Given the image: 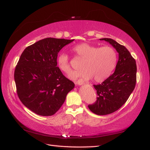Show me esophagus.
<instances>
[{
    "label": "esophagus",
    "mask_w": 150,
    "mask_h": 150,
    "mask_svg": "<svg viewBox=\"0 0 150 150\" xmlns=\"http://www.w3.org/2000/svg\"><path fill=\"white\" fill-rule=\"evenodd\" d=\"M75 84H78V85H81V84H84V83H83V81L82 80H78L77 81H76Z\"/></svg>",
    "instance_id": "obj_1"
}]
</instances>
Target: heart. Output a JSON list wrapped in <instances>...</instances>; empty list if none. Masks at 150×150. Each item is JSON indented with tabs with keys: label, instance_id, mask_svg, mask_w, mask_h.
I'll use <instances>...</instances> for the list:
<instances>
[{
	"label": "heart",
	"instance_id": "b5f03b06",
	"mask_svg": "<svg viewBox=\"0 0 150 150\" xmlns=\"http://www.w3.org/2000/svg\"><path fill=\"white\" fill-rule=\"evenodd\" d=\"M72 50L77 57L83 60L81 64L83 69L69 75L73 80H88L92 77L96 82H102L110 77L116 66L117 53L111 47H99L88 43H81L73 47ZM58 66L66 74L72 71L69 58L66 54H59Z\"/></svg>",
	"mask_w": 150,
	"mask_h": 150
}]
</instances>
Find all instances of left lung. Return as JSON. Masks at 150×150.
<instances>
[{
	"label": "left lung",
	"instance_id": "8db88e82",
	"mask_svg": "<svg viewBox=\"0 0 150 150\" xmlns=\"http://www.w3.org/2000/svg\"><path fill=\"white\" fill-rule=\"evenodd\" d=\"M110 42L119 53L115 71L107 79L94 84L97 99L88 107L98 115L112 113L123 105L135 88L137 83V64L134 58L123 45L108 38L100 39Z\"/></svg>",
	"mask_w": 150,
	"mask_h": 150
}]
</instances>
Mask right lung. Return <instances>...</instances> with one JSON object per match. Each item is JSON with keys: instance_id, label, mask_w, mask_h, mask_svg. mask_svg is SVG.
Returning a JSON list of instances; mask_svg holds the SVG:
<instances>
[{"instance_id": "1", "label": "right lung", "mask_w": 150, "mask_h": 150, "mask_svg": "<svg viewBox=\"0 0 150 150\" xmlns=\"http://www.w3.org/2000/svg\"><path fill=\"white\" fill-rule=\"evenodd\" d=\"M74 39L46 38L27 47L14 71L16 91L21 102L41 116L55 114L75 84L57 67L59 50Z\"/></svg>"}]
</instances>
